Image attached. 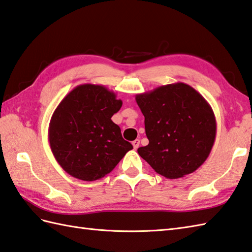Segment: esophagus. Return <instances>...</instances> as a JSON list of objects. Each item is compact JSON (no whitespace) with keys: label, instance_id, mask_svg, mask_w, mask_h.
Segmentation results:
<instances>
[{"label":"esophagus","instance_id":"1","mask_svg":"<svg viewBox=\"0 0 252 252\" xmlns=\"http://www.w3.org/2000/svg\"><path fill=\"white\" fill-rule=\"evenodd\" d=\"M139 144H140V140H138V139H136L135 141H132L133 149H135V150H137L139 148Z\"/></svg>","mask_w":252,"mask_h":252}]
</instances>
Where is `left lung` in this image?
<instances>
[{"mask_svg":"<svg viewBox=\"0 0 252 252\" xmlns=\"http://www.w3.org/2000/svg\"><path fill=\"white\" fill-rule=\"evenodd\" d=\"M149 144L138 153L167 179L192 173L208 158L217 133L210 104L188 84L175 83L136 94Z\"/></svg>","mask_w":252,"mask_h":252,"instance_id":"8db88e82","label":"left lung"}]
</instances>
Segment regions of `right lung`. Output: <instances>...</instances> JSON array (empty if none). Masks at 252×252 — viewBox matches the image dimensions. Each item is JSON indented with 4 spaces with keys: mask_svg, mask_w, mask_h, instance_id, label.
I'll return each mask as SVG.
<instances>
[{
    "mask_svg": "<svg viewBox=\"0 0 252 252\" xmlns=\"http://www.w3.org/2000/svg\"><path fill=\"white\" fill-rule=\"evenodd\" d=\"M122 100L107 87L82 84L54 111L48 127L50 150L70 176L83 181L103 178L132 149L111 117Z\"/></svg>",
    "mask_w": 252,
    "mask_h": 252,
    "instance_id": "right-lung-1",
    "label": "right lung"
}]
</instances>
